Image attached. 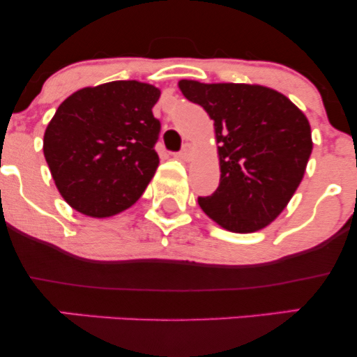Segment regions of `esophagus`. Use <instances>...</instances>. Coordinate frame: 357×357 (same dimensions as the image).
Instances as JSON below:
<instances>
[{"mask_svg":"<svg viewBox=\"0 0 357 357\" xmlns=\"http://www.w3.org/2000/svg\"><path fill=\"white\" fill-rule=\"evenodd\" d=\"M191 154H192V146L191 144H184L183 149L178 153V155L181 159H190Z\"/></svg>","mask_w":357,"mask_h":357,"instance_id":"esophagus-1","label":"esophagus"}]
</instances>
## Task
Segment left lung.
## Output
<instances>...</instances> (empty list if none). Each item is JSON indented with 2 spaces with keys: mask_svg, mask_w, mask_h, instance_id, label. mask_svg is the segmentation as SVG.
Listing matches in <instances>:
<instances>
[{
  "mask_svg": "<svg viewBox=\"0 0 357 357\" xmlns=\"http://www.w3.org/2000/svg\"><path fill=\"white\" fill-rule=\"evenodd\" d=\"M179 89L215 121L220 144V186L199 196V206L225 230H261L304 178L312 153L309 121L284 93L264 85L179 80Z\"/></svg>",
  "mask_w": 357,
  "mask_h": 357,
  "instance_id": "1",
  "label": "left lung"
}]
</instances>
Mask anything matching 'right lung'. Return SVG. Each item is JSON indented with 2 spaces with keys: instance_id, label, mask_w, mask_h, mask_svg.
Masks as SVG:
<instances>
[{
  "instance_id": "1",
  "label": "right lung",
  "mask_w": 357,
  "mask_h": 357,
  "mask_svg": "<svg viewBox=\"0 0 357 357\" xmlns=\"http://www.w3.org/2000/svg\"><path fill=\"white\" fill-rule=\"evenodd\" d=\"M159 96L154 85L116 80L61 102L45 130L43 154L73 210L107 218L141 198L159 166Z\"/></svg>"
}]
</instances>
